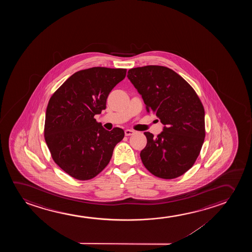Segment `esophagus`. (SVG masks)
<instances>
[{
    "instance_id": "esophagus-1",
    "label": "esophagus",
    "mask_w": 252,
    "mask_h": 252,
    "mask_svg": "<svg viewBox=\"0 0 252 252\" xmlns=\"http://www.w3.org/2000/svg\"><path fill=\"white\" fill-rule=\"evenodd\" d=\"M133 133H134V131H132V130H130V129L125 130V135L126 136H130V135H132Z\"/></svg>"
}]
</instances>
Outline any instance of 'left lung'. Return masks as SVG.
Wrapping results in <instances>:
<instances>
[{
    "label": "left lung",
    "mask_w": 252,
    "mask_h": 252,
    "mask_svg": "<svg viewBox=\"0 0 252 252\" xmlns=\"http://www.w3.org/2000/svg\"><path fill=\"white\" fill-rule=\"evenodd\" d=\"M128 79L142 95L148 113H154L164 126L158 137L146 131L143 164L152 175L174 179L196 161L205 138V111L193 88L164 66L129 69Z\"/></svg>",
    "instance_id": "obj_1"
}]
</instances>
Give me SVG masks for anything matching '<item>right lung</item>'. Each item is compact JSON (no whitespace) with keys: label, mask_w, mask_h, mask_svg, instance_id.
Returning a JSON list of instances; mask_svg holds the SVG:
<instances>
[{"label":"right lung","mask_w":252,"mask_h":252,"mask_svg":"<svg viewBox=\"0 0 252 252\" xmlns=\"http://www.w3.org/2000/svg\"><path fill=\"white\" fill-rule=\"evenodd\" d=\"M126 69L93 67L69 76L52 94L45 113V142L53 161L75 179H92L110 162L124 138L121 128L105 130L94 118L106 109L111 90Z\"/></svg>","instance_id":"add662e5"}]
</instances>
